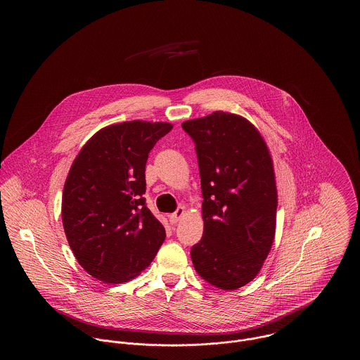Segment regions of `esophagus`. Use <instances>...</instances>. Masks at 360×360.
Listing matches in <instances>:
<instances>
[{"instance_id":"1","label":"esophagus","mask_w":360,"mask_h":360,"mask_svg":"<svg viewBox=\"0 0 360 360\" xmlns=\"http://www.w3.org/2000/svg\"><path fill=\"white\" fill-rule=\"evenodd\" d=\"M184 214H185V207L179 206L174 213H172V214L169 216V220H170V223L172 224H176L184 217Z\"/></svg>"}]
</instances>
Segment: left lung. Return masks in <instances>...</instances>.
<instances>
[{"label":"left lung","instance_id":"left-lung-1","mask_svg":"<svg viewBox=\"0 0 360 360\" xmlns=\"http://www.w3.org/2000/svg\"><path fill=\"white\" fill-rule=\"evenodd\" d=\"M202 191V239L191 247L194 269L210 285L235 290L260 271L275 236L273 160L257 128L241 116L213 112L185 121Z\"/></svg>","mask_w":360,"mask_h":360}]
</instances>
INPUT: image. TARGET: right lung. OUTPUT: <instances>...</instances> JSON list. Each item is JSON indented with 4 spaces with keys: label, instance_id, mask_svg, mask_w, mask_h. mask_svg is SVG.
Here are the masks:
<instances>
[{
    "label": "right lung",
    "instance_id": "obj_1",
    "mask_svg": "<svg viewBox=\"0 0 360 360\" xmlns=\"http://www.w3.org/2000/svg\"><path fill=\"white\" fill-rule=\"evenodd\" d=\"M169 122L125 121L89 139L70 169L62 221L70 248L105 283L132 279L150 266L166 238L146 205V163Z\"/></svg>",
    "mask_w": 360,
    "mask_h": 360
}]
</instances>
